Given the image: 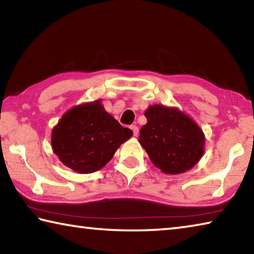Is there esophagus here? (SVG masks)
I'll list each match as a JSON object with an SVG mask.
<instances>
[{"label":"esophagus","mask_w":254,"mask_h":254,"mask_svg":"<svg viewBox=\"0 0 254 254\" xmlns=\"http://www.w3.org/2000/svg\"><path fill=\"white\" fill-rule=\"evenodd\" d=\"M131 130L133 131V135L137 136V134H139V127L136 126H131Z\"/></svg>","instance_id":"obj_1"}]
</instances>
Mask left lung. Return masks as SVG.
<instances>
[{"label":"left lung","instance_id":"obj_1","mask_svg":"<svg viewBox=\"0 0 254 254\" xmlns=\"http://www.w3.org/2000/svg\"><path fill=\"white\" fill-rule=\"evenodd\" d=\"M148 122L141 127L140 143L153 165L177 175L192 168L204 152V134L190 118L162 105L145 111Z\"/></svg>","mask_w":254,"mask_h":254}]
</instances>
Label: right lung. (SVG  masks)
Listing matches in <instances>:
<instances>
[{
  "label": "right lung",
  "instance_id": "1",
  "mask_svg": "<svg viewBox=\"0 0 254 254\" xmlns=\"http://www.w3.org/2000/svg\"><path fill=\"white\" fill-rule=\"evenodd\" d=\"M132 134L96 101L68 111L53 130L51 144L68 168L91 174L104 167Z\"/></svg>",
  "mask_w": 254,
  "mask_h": 254
}]
</instances>
